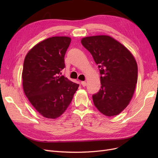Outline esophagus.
Returning a JSON list of instances; mask_svg holds the SVG:
<instances>
[{
    "instance_id": "1",
    "label": "esophagus",
    "mask_w": 158,
    "mask_h": 158,
    "mask_svg": "<svg viewBox=\"0 0 158 158\" xmlns=\"http://www.w3.org/2000/svg\"><path fill=\"white\" fill-rule=\"evenodd\" d=\"M81 84H82V86H85L86 85V82H85V81H82V82H81Z\"/></svg>"
}]
</instances>
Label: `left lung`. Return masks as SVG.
Returning <instances> with one entry per match:
<instances>
[{"label":"left lung","instance_id":"8db88e82","mask_svg":"<svg viewBox=\"0 0 158 158\" xmlns=\"http://www.w3.org/2000/svg\"><path fill=\"white\" fill-rule=\"evenodd\" d=\"M81 43L92 54L101 74V89L92 95L95 106L105 115H117L127 107L135 92L138 79L135 57L110 36L86 37Z\"/></svg>","mask_w":158,"mask_h":158}]
</instances>
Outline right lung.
<instances>
[{"mask_svg": "<svg viewBox=\"0 0 158 158\" xmlns=\"http://www.w3.org/2000/svg\"><path fill=\"white\" fill-rule=\"evenodd\" d=\"M71 39L52 37L37 44L27 52L22 71L25 95L37 111L48 118L60 117L68 108L79 84L60 71Z\"/></svg>", "mask_w": 158, "mask_h": 158, "instance_id": "add662e5", "label": "right lung"}]
</instances>
